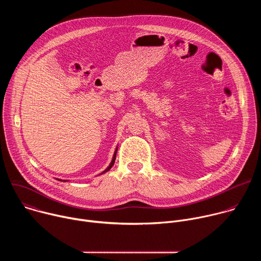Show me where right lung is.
Returning <instances> with one entry per match:
<instances>
[{
    "label": "right lung",
    "mask_w": 261,
    "mask_h": 261,
    "mask_svg": "<svg viewBox=\"0 0 261 261\" xmlns=\"http://www.w3.org/2000/svg\"><path fill=\"white\" fill-rule=\"evenodd\" d=\"M117 151H118V148H117V150H116V152H115V155H114V157H113V161H111L110 162V164H109V166L102 172V173H104V172H106V171H108L111 167H113V165L115 164V160H116V156H117ZM59 180H62V179H59Z\"/></svg>",
    "instance_id": "1"
}]
</instances>
